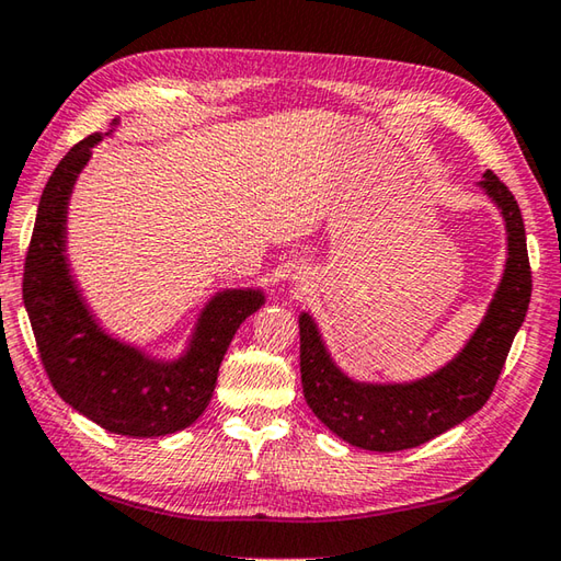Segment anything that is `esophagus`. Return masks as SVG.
I'll return each mask as SVG.
<instances>
[{
  "mask_svg": "<svg viewBox=\"0 0 561 561\" xmlns=\"http://www.w3.org/2000/svg\"><path fill=\"white\" fill-rule=\"evenodd\" d=\"M297 287L307 289V287H309V279H307V277H297Z\"/></svg>",
  "mask_w": 561,
  "mask_h": 561,
  "instance_id": "34e87169",
  "label": "esophagus"
}]
</instances>
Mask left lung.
<instances>
[{"mask_svg":"<svg viewBox=\"0 0 561 561\" xmlns=\"http://www.w3.org/2000/svg\"><path fill=\"white\" fill-rule=\"evenodd\" d=\"M478 186L503 213L505 272L483 321L444 368L414 382L353 380L333 363L311 316L307 311L299 316L304 397L311 412L351 446L390 454L430 442L481 410L501 378L529 307L533 272L515 196L493 171H485Z\"/></svg>","mask_w":561,"mask_h":561,"instance_id":"obj_1","label":"left lung"}]
</instances>
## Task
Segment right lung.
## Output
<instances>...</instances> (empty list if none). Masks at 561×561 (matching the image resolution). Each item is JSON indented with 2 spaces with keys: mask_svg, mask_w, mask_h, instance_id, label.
Instances as JSON below:
<instances>
[{
  "mask_svg": "<svg viewBox=\"0 0 561 561\" xmlns=\"http://www.w3.org/2000/svg\"><path fill=\"white\" fill-rule=\"evenodd\" d=\"M117 125V119L112 122ZM103 135H90L60 159L38 201L24 264V307L54 390L103 430L135 439L186 430L216 390L232 335L264 304L262 289H226L201 311L176 360L151 358L100 329L66 257L68 201Z\"/></svg>",
  "mask_w": 561,
  "mask_h": 561,
  "instance_id": "add662e5",
  "label": "right lung"
}]
</instances>
